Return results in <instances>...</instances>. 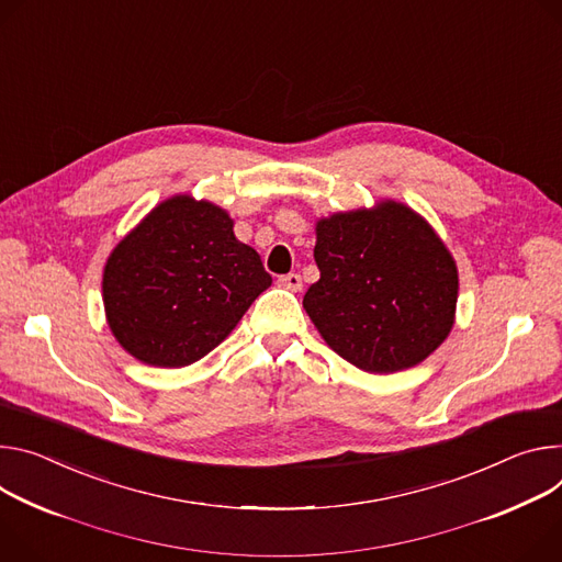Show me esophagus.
<instances>
[{
    "instance_id": "esophagus-1",
    "label": "esophagus",
    "mask_w": 562,
    "mask_h": 562,
    "mask_svg": "<svg viewBox=\"0 0 562 562\" xmlns=\"http://www.w3.org/2000/svg\"><path fill=\"white\" fill-rule=\"evenodd\" d=\"M278 284L284 286V289H289V291H300V289H302V278H300L297 273H289V276H282V278L278 280Z\"/></svg>"
}]
</instances>
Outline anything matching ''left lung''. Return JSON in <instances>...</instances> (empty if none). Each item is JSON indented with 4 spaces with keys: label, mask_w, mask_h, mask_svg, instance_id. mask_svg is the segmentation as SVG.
Segmentation results:
<instances>
[{
    "label": "left lung",
    "mask_w": 562,
    "mask_h": 562,
    "mask_svg": "<svg viewBox=\"0 0 562 562\" xmlns=\"http://www.w3.org/2000/svg\"><path fill=\"white\" fill-rule=\"evenodd\" d=\"M321 280L304 312L345 361L372 374L415 368L454 323L457 265L432 226L385 199L318 220Z\"/></svg>",
    "instance_id": "1"
}]
</instances>
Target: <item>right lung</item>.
Wrapping results in <instances>:
<instances>
[{"instance_id":"1","label":"right lung","mask_w":562,"mask_h":562,"mask_svg":"<svg viewBox=\"0 0 562 562\" xmlns=\"http://www.w3.org/2000/svg\"><path fill=\"white\" fill-rule=\"evenodd\" d=\"M271 276L211 201L177 194L130 231L103 271L112 334L145 366L183 368L213 351Z\"/></svg>"}]
</instances>
